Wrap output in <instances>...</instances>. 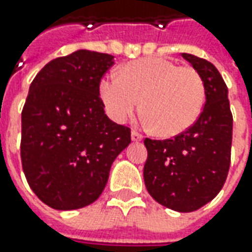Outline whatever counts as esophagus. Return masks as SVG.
<instances>
[{"label": "esophagus", "mask_w": 252, "mask_h": 252, "mask_svg": "<svg viewBox=\"0 0 252 252\" xmlns=\"http://www.w3.org/2000/svg\"><path fill=\"white\" fill-rule=\"evenodd\" d=\"M131 140H133V141H141V140H143V134H140L139 131L131 130Z\"/></svg>", "instance_id": "esophagus-1"}]
</instances>
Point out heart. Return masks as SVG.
<instances>
[{
	"label": "heart",
	"mask_w": 252,
	"mask_h": 252,
	"mask_svg": "<svg viewBox=\"0 0 252 252\" xmlns=\"http://www.w3.org/2000/svg\"><path fill=\"white\" fill-rule=\"evenodd\" d=\"M99 96L118 123L127 121L141 99L144 125L169 137L196 122L205 103V84L192 67L165 57H146L126 64L122 74H106L99 83Z\"/></svg>",
	"instance_id": "1"
}]
</instances>
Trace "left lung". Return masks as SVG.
Returning <instances> with one entry per match:
<instances>
[{
    "instance_id": "1",
    "label": "left lung",
    "mask_w": 252,
    "mask_h": 252,
    "mask_svg": "<svg viewBox=\"0 0 252 252\" xmlns=\"http://www.w3.org/2000/svg\"><path fill=\"white\" fill-rule=\"evenodd\" d=\"M200 74L206 102L198 121L167 140L146 139L144 184L153 199L177 212H193L215 198L227 178L233 115L227 85L213 64L182 53Z\"/></svg>"
}]
</instances>
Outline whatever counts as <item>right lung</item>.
<instances>
[{
  "label": "right lung",
  "mask_w": 252,
  "mask_h": 252,
  "mask_svg": "<svg viewBox=\"0 0 252 252\" xmlns=\"http://www.w3.org/2000/svg\"><path fill=\"white\" fill-rule=\"evenodd\" d=\"M113 56L77 50L44 65L22 109L21 160L34 195L56 210L91 205L112 162L130 144V129L105 115L99 96Z\"/></svg>",
  "instance_id": "obj_1"
}]
</instances>
